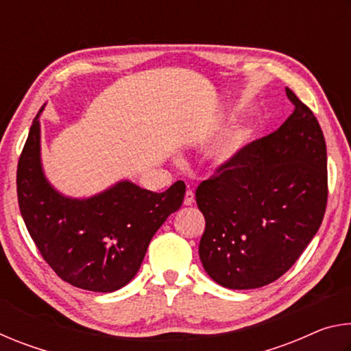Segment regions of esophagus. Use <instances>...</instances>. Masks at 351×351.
Returning a JSON list of instances; mask_svg holds the SVG:
<instances>
[{
  "label": "esophagus",
  "mask_w": 351,
  "mask_h": 351,
  "mask_svg": "<svg viewBox=\"0 0 351 351\" xmlns=\"http://www.w3.org/2000/svg\"><path fill=\"white\" fill-rule=\"evenodd\" d=\"M193 203H195V193L189 189L186 195H184V206H192Z\"/></svg>",
  "instance_id": "34e87169"
}]
</instances>
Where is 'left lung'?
Here are the masks:
<instances>
[{
    "label": "left lung",
    "mask_w": 351,
    "mask_h": 351,
    "mask_svg": "<svg viewBox=\"0 0 351 351\" xmlns=\"http://www.w3.org/2000/svg\"><path fill=\"white\" fill-rule=\"evenodd\" d=\"M287 96L293 114L219 164L195 193L206 219L201 263L224 288L276 282L322 224L328 201L324 133L289 88Z\"/></svg>",
    "instance_id": "left-lung-1"
}]
</instances>
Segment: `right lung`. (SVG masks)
<instances>
[{
	"label": "right lung",
	"instance_id": "right-lung-1",
	"mask_svg": "<svg viewBox=\"0 0 351 351\" xmlns=\"http://www.w3.org/2000/svg\"><path fill=\"white\" fill-rule=\"evenodd\" d=\"M16 193L29 235L56 274L73 287L111 293L139 271L153 235L181 207L186 184L156 193L123 181L97 197L64 198L41 171L37 114L19 159Z\"/></svg>",
	"mask_w": 351,
	"mask_h": 351
}]
</instances>
